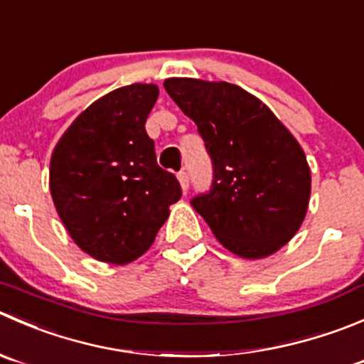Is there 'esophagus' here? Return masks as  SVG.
I'll return each mask as SVG.
<instances>
[{"instance_id": "esophagus-1", "label": "esophagus", "mask_w": 364, "mask_h": 364, "mask_svg": "<svg viewBox=\"0 0 364 364\" xmlns=\"http://www.w3.org/2000/svg\"><path fill=\"white\" fill-rule=\"evenodd\" d=\"M178 179H179V185H181V190H183V192H186V190H188V186H190L188 174H186L185 171H181L178 174Z\"/></svg>"}]
</instances>
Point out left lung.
<instances>
[{
    "mask_svg": "<svg viewBox=\"0 0 364 364\" xmlns=\"http://www.w3.org/2000/svg\"><path fill=\"white\" fill-rule=\"evenodd\" d=\"M164 87L192 119L213 161V185L192 199L215 238L232 254L261 259L301 229L311 171L274 112L228 81L168 77Z\"/></svg>",
    "mask_w": 364,
    "mask_h": 364,
    "instance_id": "8db88e82",
    "label": "left lung"
}]
</instances>
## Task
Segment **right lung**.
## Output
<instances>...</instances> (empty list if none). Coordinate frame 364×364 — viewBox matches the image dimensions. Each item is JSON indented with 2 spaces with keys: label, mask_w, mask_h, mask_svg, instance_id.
<instances>
[{
  "label": "right lung",
  "mask_w": 364,
  "mask_h": 364,
  "mask_svg": "<svg viewBox=\"0 0 364 364\" xmlns=\"http://www.w3.org/2000/svg\"><path fill=\"white\" fill-rule=\"evenodd\" d=\"M158 92L153 83L115 88L81 112L53 149L56 213L74 243L103 263L142 256L181 197L176 176L158 167L146 133Z\"/></svg>",
  "instance_id": "obj_1"
}]
</instances>
